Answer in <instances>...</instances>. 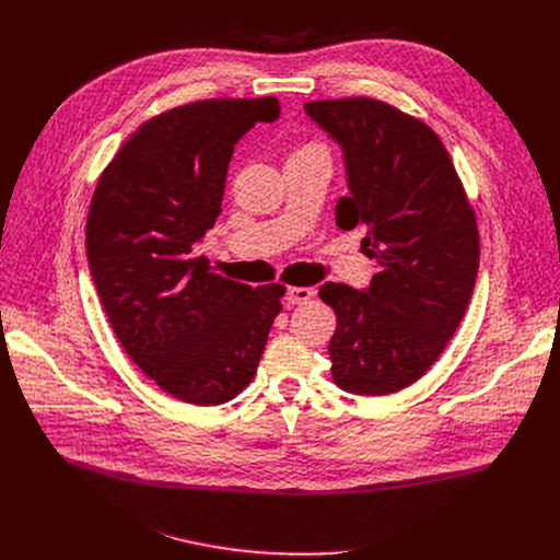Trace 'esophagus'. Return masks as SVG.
I'll return each instance as SVG.
<instances>
[{
  "mask_svg": "<svg viewBox=\"0 0 560 560\" xmlns=\"http://www.w3.org/2000/svg\"><path fill=\"white\" fill-rule=\"evenodd\" d=\"M312 296H314V288H288V292H285V299L292 305L294 303H305Z\"/></svg>",
  "mask_w": 560,
  "mask_h": 560,
  "instance_id": "obj_1",
  "label": "esophagus"
}]
</instances>
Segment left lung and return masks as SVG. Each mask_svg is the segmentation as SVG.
<instances>
[{
	"instance_id": "left-lung-1",
	"label": "left lung",
	"mask_w": 560,
	"mask_h": 560,
	"mask_svg": "<svg viewBox=\"0 0 560 560\" xmlns=\"http://www.w3.org/2000/svg\"><path fill=\"white\" fill-rule=\"evenodd\" d=\"M303 110L343 152L348 197L337 203V225L365 228L376 261L365 290L318 288L337 314L332 378L352 394H392L430 370L467 310L481 255L474 210L423 121L370 97Z\"/></svg>"
}]
</instances>
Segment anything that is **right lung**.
I'll use <instances>...</instances> for the list:
<instances>
[{
  "mask_svg": "<svg viewBox=\"0 0 560 560\" xmlns=\"http://www.w3.org/2000/svg\"><path fill=\"white\" fill-rule=\"evenodd\" d=\"M279 102L203 100L141 124L104 171L86 255L108 322L139 370L192 406H221L255 376L283 285L214 275L192 248L221 212L236 141Z\"/></svg>",
  "mask_w": 560,
  "mask_h": 560,
  "instance_id": "obj_1",
  "label": "right lung"
}]
</instances>
